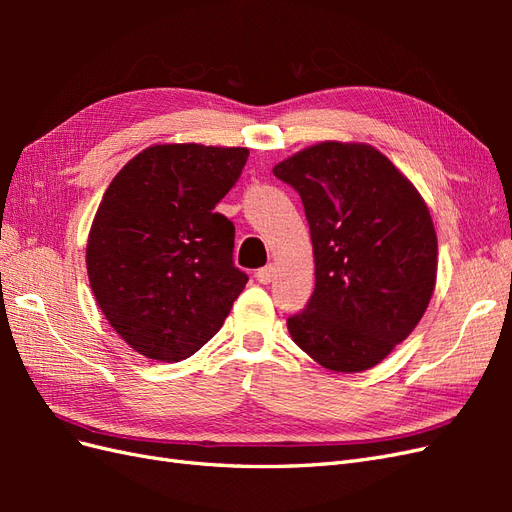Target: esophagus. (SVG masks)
<instances>
[{
  "mask_svg": "<svg viewBox=\"0 0 512 512\" xmlns=\"http://www.w3.org/2000/svg\"><path fill=\"white\" fill-rule=\"evenodd\" d=\"M273 277H275V267H273V265H267V267H262V269L256 271V280H258L260 284L273 282Z\"/></svg>",
  "mask_w": 512,
  "mask_h": 512,
  "instance_id": "1",
  "label": "esophagus"
}]
</instances>
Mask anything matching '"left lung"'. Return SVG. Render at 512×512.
<instances>
[{
    "instance_id": "8db88e82",
    "label": "left lung",
    "mask_w": 512,
    "mask_h": 512,
    "mask_svg": "<svg viewBox=\"0 0 512 512\" xmlns=\"http://www.w3.org/2000/svg\"><path fill=\"white\" fill-rule=\"evenodd\" d=\"M273 175L299 192L316 288L288 331L322 367L378 365L423 318L436 288L438 239L414 185L378 149L324 141Z\"/></svg>"
}]
</instances>
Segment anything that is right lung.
<instances>
[{"label":"right lung","instance_id":"obj_1","mask_svg":"<svg viewBox=\"0 0 512 512\" xmlns=\"http://www.w3.org/2000/svg\"><path fill=\"white\" fill-rule=\"evenodd\" d=\"M250 151L153 145L108 185L87 239V275L108 324L138 354L177 363L222 329L247 284L235 226L215 205Z\"/></svg>","mask_w":512,"mask_h":512}]
</instances>
